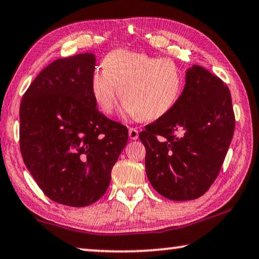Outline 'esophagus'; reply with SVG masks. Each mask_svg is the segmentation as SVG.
<instances>
[{"mask_svg":"<svg viewBox=\"0 0 259 259\" xmlns=\"http://www.w3.org/2000/svg\"><path fill=\"white\" fill-rule=\"evenodd\" d=\"M128 136L131 138V140H137L139 138V131L136 128V127H130Z\"/></svg>","mask_w":259,"mask_h":259,"instance_id":"1","label":"esophagus"}]
</instances>
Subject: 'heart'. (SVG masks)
<instances>
[{
  "instance_id": "b5f03b06",
  "label": "heart",
  "mask_w": 259,
  "mask_h": 259,
  "mask_svg": "<svg viewBox=\"0 0 259 259\" xmlns=\"http://www.w3.org/2000/svg\"><path fill=\"white\" fill-rule=\"evenodd\" d=\"M182 88V72L173 59L125 50L111 52L104 70L95 71L91 78L93 99L103 113L113 112L118 93L123 112L145 121L166 115Z\"/></svg>"
}]
</instances>
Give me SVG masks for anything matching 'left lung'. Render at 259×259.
I'll use <instances>...</instances> for the list:
<instances>
[{"instance_id": "obj_1", "label": "left lung", "mask_w": 259, "mask_h": 259, "mask_svg": "<svg viewBox=\"0 0 259 259\" xmlns=\"http://www.w3.org/2000/svg\"><path fill=\"white\" fill-rule=\"evenodd\" d=\"M234 131L228 86L204 67H190L175 106L139 134L153 188L173 201L202 196L220 174Z\"/></svg>"}]
</instances>
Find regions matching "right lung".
I'll use <instances>...</instances> for the list:
<instances>
[{
	"instance_id": "add662e5",
	"label": "right lung",
	"mask_w": 259,
	"mask_h": 259,
	"mask_svg": "<svg viewBox=\"0 0 259 259\" xmlns=\"http://www.w3.org/2000/svg\"><path fill=\"white\" fill-rule=\"evenodd\" d=\"M96 56L52 62L28 88L20 106V148L42 192L57 203L86 207L110 186L128 140L122 123L100 113L91 92Z\"/></svg>"
}]
</instances>
